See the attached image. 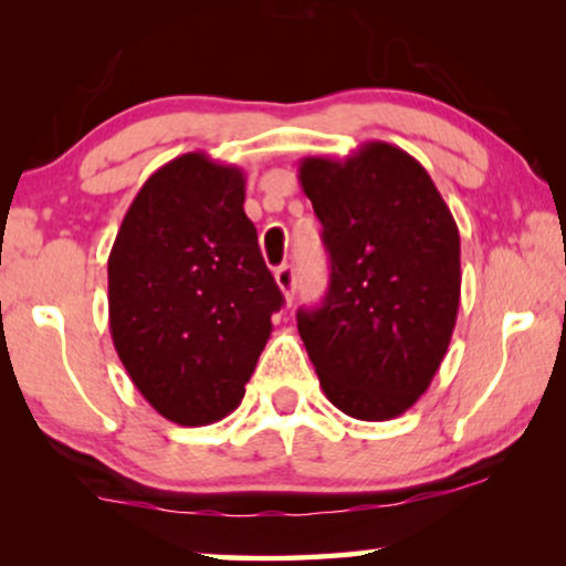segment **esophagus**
Here are the masks:
<instances>
[{
	"instance_id": "34e87169",
	"label": "esophagus",
	"mask_w": 566,
	"mask_h": 566,
	"mask_svg": "<svg viewBox=\"0 0 566 566\" xmlns=\"http://www.w3.org/2000/svg\"><path fill=\"white\" fill-rule=\"evenodd\" d=\"M275 283L277 289L283 291L285 298H293V291H296V273H293L291 265H281L275 270Z\"/></svg>"
}]
</instances>
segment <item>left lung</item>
I'll return each instance as SVG.
<instances>
[{
	"label": "left lung",
	"mask_w": 566,
	"mask_h": 566,
	"mask_svg": "<svg viewBox=\"0 0 566 566\" xmlns=\"http://www.w3.org/2000/svg\"><path fill=\"white\" fill-rule=\"evenodd\" d=\"M322 221L329 289L298 308V335L327 399L355 420H391L428 391L461 301V239L424 167L399 146L301 159Z\"/></svg>",
	"instance_id": "obj_1"
}]
</instances>
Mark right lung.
I'll return each mask as SVG.
<instances>
[{
  "instance_id": "obj_1",
  "label": "right lung",
  "mask_w": 566,
  "mask_h": 566,
  "mask_svg": "<svg viewBox=\"0 0 566 566\" xmlns=\"http://www.w3.org/2000/svg\"><path fill=\"white\" fill-rule=\"evenodd\" d=\"M111 335L161 417L211 424L244 397L283 293L244 213V175L203 151L159 167L107 260Z\"/></svg>"
}]
</instances>
